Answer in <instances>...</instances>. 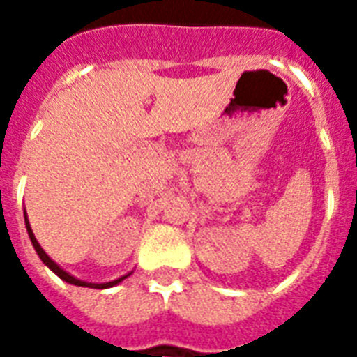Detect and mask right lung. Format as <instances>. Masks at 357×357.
<instances>
[{
    "instance_id": "obj_1",
    "label": "right lung",
    "mask_w": 357,
    "mask_h": 357,
    "mask_svg": "<svg viewBox=\"0 0 357 357\" xmlns=\"http://www.w3.org/2000/svg\"><path fill=\"white\" fill-rule=\"evenodd\" d=\"M24 224H26V231H28V237H30V241H32V247H34V250L38 252V256H40V260H42L47 268L55 273V275H59L63 281H66V283L70 284H76V287H89V289H110V287H114V284L122 283L126 277L132 275V271L130 273H126V275L118 277V279H114V281H109V283H88V281H82V279H78V277L70 275L68 271H65V269L61 268L57 262H53L50 256H47V252L43 250L42 247H40V243H38V239H36L34 231H32V227H30V222H28V216L26 212H24Z\"/></svg>"
}]
</instances>
